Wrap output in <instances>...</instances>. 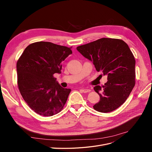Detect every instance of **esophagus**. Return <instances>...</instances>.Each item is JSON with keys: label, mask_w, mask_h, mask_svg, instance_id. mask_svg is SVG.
Listing matches in <instances>:
<instances>
[{"label": "esophagus", "mask_w": 152, "mask_h": 152, "mask_svg": "<svg viewBox=\"0 0 152 152\" xmlns=\"http://www.w3.org/2000/svg\"><path fill=\"white\" fill-rule=\"evenodd\" d=\"M81 90H82V92H83V93H89V92L91 91V90L89 89H81Z\"/></svg>", "instance_id": "34e87169"}]
</instances>
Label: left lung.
I'll return each instance as SVG.
<instances>
[{"instance_id": "1", "label": "left lung", "mask_w": 152, "mask_h": 152, "mask_svg": "<svg viewBox=\"0 0 152 152\" xmlns=\"http://www.w3.org/2000/svg\"><path fill=\"white\" fill-rule=\"evenodd\" d=\"M77 49L93 61L96 70L108 75L104 86L94 87L100 96L94 109L108 113L118 108L135 86L136 61L128 45L121 39L102 38L78 46Z\"/></svg>"}]
</instances>
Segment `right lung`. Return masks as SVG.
Wrapping results in <instances>:
<instances>
[{"mask_svg":"<svg viewBox=\"0 0 152 152\" xmlns=\"http://www.w3.org/2000/svg\"><path fill=\"white\" fill-rule=\"evenodd\" d=\"M71 48L40 41L28 45L18 59V88L29 107L40 115L58 113L66 102L71 89L62 87L54 74L61 73Z\"/></svg>","mask_w":152,"mask_h":152,"instance_id":"obj_1","label":"right lung"}]
</instances>
